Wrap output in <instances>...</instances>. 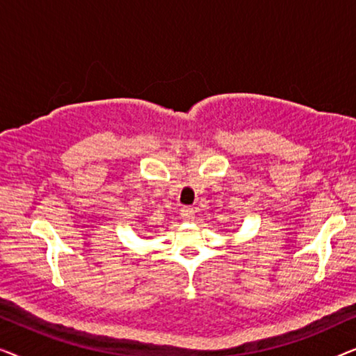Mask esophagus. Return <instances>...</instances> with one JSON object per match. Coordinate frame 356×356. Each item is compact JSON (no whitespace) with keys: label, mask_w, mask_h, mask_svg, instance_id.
Wrapping results in <instances>:
<instances>
[{"label":"esophagus","mask_w":356,"mask_h":356,"mask_svg":"<svg viewBox=\"0 0 356 356\" xmlns=\"http://www.w3.org/2000/svg\"><path fill=\"white\" fill-rule=\"evenodd\" d=\"M194 213H196V211H194L193 207H183L181 209V217H183V220H186V222L193 220Z\"/></svg>","instance_id":"1"}]
</instances>
